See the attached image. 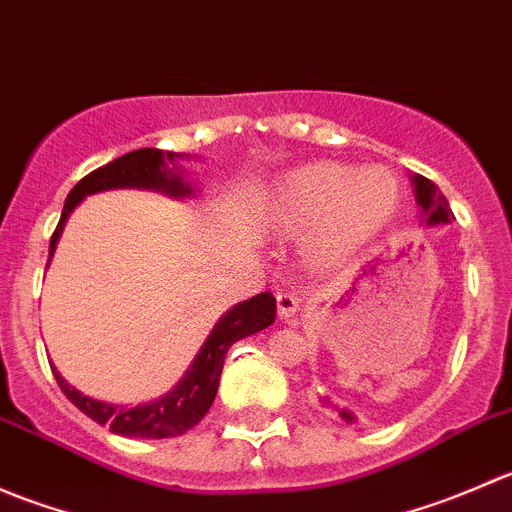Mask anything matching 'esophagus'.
Here are the masks:
<instances>
[{
    "label": "esophagus",
    "instance_id": "obj_1",
    "mask_svg": "<svg viewBox=\"0 0 512 512\" xmlns=\"http://www.w3.org/2000/svg\"><path fill=\"white\" fill-rule=\"evenodd\" d=\"M297 312H299V297H297V294L287 292V289L277 292V317L285 319V322H294Z\"/></svg>",
    "mask_w": 512,
    "mask_h": 512
}]
</instances>
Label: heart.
Wrapping results in <instances>:
<instances>
[{
    "mask_svg": "<svg viewBox=\"0 0 512 512\" xmlns=\"http://www.w3.org/2000/svg\"><path fill=\"white\" fill-rule=\"evenodd\" d=\"M399 205L401 183L391 168L314 160L272 183L262 225L280 240H304L309 265L332 270L389 227Z\"/></svg>",
    "mask_w": 512,
    "mask_h": 512,
    "instance_id": "1",
    "label": "heart"
}]
</instances>
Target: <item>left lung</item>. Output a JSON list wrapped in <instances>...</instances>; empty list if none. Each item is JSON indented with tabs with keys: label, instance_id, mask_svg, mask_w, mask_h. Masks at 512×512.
Wrapping results in <instances>:
<instances>
[{
	"label": "left lung",
	"instance_id": "obj_1",
	"mask_svg": "<svg viewBox=\"0 0 512 512\" xmlns=\"http://www.w3.org/2000/svg\"><path fill=\"white\" fill-rule=\"evenodd\" d=\"M411 183H414L416 203H418V208H421V223L428 227L451 223L453 213H451V208H448V200L443 198V193L438 190V185L431 183L428 178H423V175H414V178H411ZM322 401L324 404H329L327 399H322ZM339 416H342L344 421H354V416L349 414L347 409L339 411Z\"/></svg>",
	"mask_w": 512,
	"mask_h": 512
}]
</instances>
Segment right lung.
I'll list each match as a JSON object with an SVG mask.
<instances>
[{
    "mask_svg": "<svg viewBox=\"0 0 512 512\" xmlns=\"http://www.w3.org/2000/svg\"><path fill=\"white\" fill-rule=\"evenodd\" d=\"M183 158V153L158 151V148H141V151H131L126 156L111 160V163L101 165L94 173L81 178L79 183L71 188L66 195L64 210H61V220L56 225L54 235L49 242V262L54 257L56 242H59L61 232H64L66 220L74 213L76 205L86 198V195L101 193V190L113 188H141V190H158V193L170 195V198H190L195 193L193 185L183 178V168L175 165V160ZM173 162L174 168L168 169L167 163ZM46 262V265H49ZM277 302L270 292H262L257 297L245 299V302L235 304L227 309L213 332L208 334L200 352L195 354L193 364L183 374V379L173 386L165 396L156 401H148L141 406H116L106 404V401H96L91 396H84L76 391L74 386L66 384L64 376L51 366L54 371L56 384L66 394V399L84 411L86 416L94 418L101 426H108L118 436L128 438H170L183 436L193 426H198L200 418L210 411L215 394H218L220 374H223V364L227 349L240 339L250 337V334L262 332L275 322Z\"/></svg>",
    "mask_w": 512,
    "mask_h": 512,
    "instance_id": "add662e5",
    "label": "right lung"
}]
</instances>
